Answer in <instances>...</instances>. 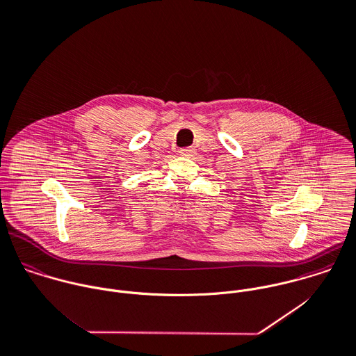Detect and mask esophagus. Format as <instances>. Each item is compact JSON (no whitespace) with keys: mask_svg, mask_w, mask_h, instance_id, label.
I'll return each instance as SVG.
<instances>
[{"mask_svg":"<svg viewBox=\"0 0 356 356\" xmlns=\"http://www.w3.org/2000/svg\"><path fill=\"white\" fill-rule=\"evenodd\" d=\"M195 153V147H184L179 150L181 156H192Z\"/></svg>","mask_w":356,"mask_h":356,"instance_id":"obj_1","label":"esophagus"}]
</instances>
